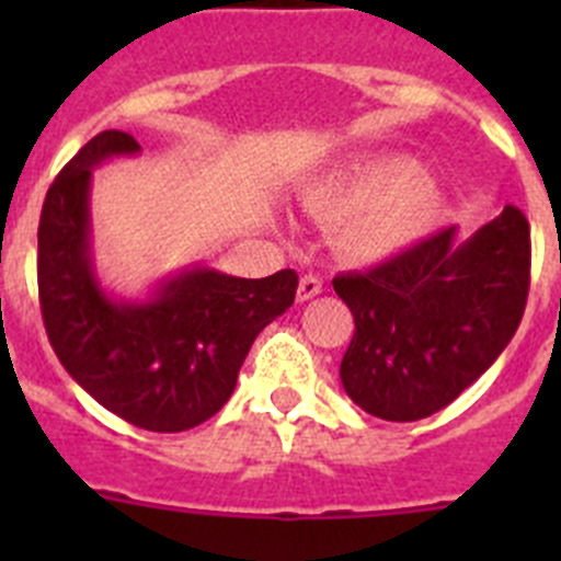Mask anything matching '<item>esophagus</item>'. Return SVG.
Returning a JSON list of instances; mask_svg holds the SVG:
<instances>
[{
	"instance_id": "1",
	"label": "esophagus",
	"mask_w": 561,
	"mask_h": 561,
	"mask_svg": "<svg viewBox=\"0 0 561 561\" xmlns=\"http://www.w3.org/2000/svg\"><path fill=\"white\" fill-rule=\"evenodd\" d=\"M320 291H323V280L314 275H304L300 277V284H297V300H300V304H306V300L317 297Z\"/></svg>"
}]
</instances>
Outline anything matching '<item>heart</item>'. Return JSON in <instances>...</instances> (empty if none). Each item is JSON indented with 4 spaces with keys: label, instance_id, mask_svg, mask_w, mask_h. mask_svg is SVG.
<instances>
[{
    "label": "heart",
    "instance_id": "1",
    "mask_svg": "<svg viewBox=\"0 0 561 561\" xmlns=\"http://www.w3.org/2000/svg\"><path fill=\"white\" fill-rule=\"evenodd\" d=\"M300 205L336 216L334 244L354 264H385L435 232L447 191L410 153H374L317 176Z\"/></svg>",
    "mask_w": 561,
    "mask_h": 561
}]
</instances>
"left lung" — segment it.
I'll list each match as a JSON object with an SVG mask.
<instances>
[{"label": "left lung", "mask_w": 561, "mask_h": 561, "mask_svg": "<svg viewBox=\"0 0 561 561\" xmlns=\"http://www.w3.org/2000/svg\"><path fill=\"white\" fill-rule=\"evenodd\" d=\"M531 275V230L517 207L460 236L458 227L368 272L334 277L354 314L340 379L356 408L419 421L492 368L517 331Z\"/></svg>", "instance_id": "8db88e82"}]
</instances>
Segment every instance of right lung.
<instances>
[{"instance_id":"1","label":"right lung","mask_w":561,"mask_h":561,"mask_svg":"<svg viewBox=\"0 0 561 561\" xmlns=\"http://www.w3.org/2000/svg\"><path fill=\"white\" fill-rule=\"evenodd\" d=\"M126 131H101L49 185L38 221V297L49 345L108 413L151 433H182L219 413L252 342L295 304L297 272L236 277L187 266L142 297L114 295L95 266L92 173L140 157Z\"/></svg>"}]
</instances>
